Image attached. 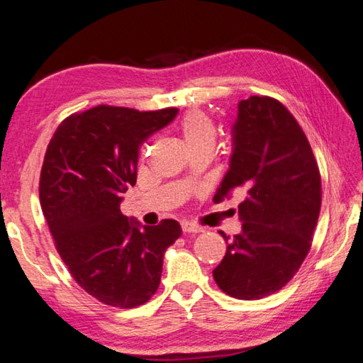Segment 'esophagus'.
I'll return each instance as SVG.
<instances>
[{"instance_id": "esophagus-1", "label": "esophagus", "mask_w": 363, "mask_h": 363, "mask_svg": "<svg viewBox=\"0 0 363 363\" xmlns=\"http://www.w3.org/2000/svg\"><path fill=\"white\" fill-rule=\"evenodd\" d=\"M182 231H184V233H194V234H196V233H201L203 230L200 228V226H196V225H194V223L184 222V223H182Z\"/></svg>"}]
</instances>
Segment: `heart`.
Listing matches in <instances>:
<instances>
[{
	"instance_id": "obj_1",
	"label": "heart",
	"mask_w": 363,
	"mask_h": 363,
	"mask_svg": "<svg viewBox=\"0 0 363 363\" xmlns=\"http://www.w3.org/2000/svg\"><path fill=\"white\" fill-rule=\"evenodd\" d=\"M179 133L186 141L190 152L212 151L217 138V127L214 119L203 110H190L179 121Z\"/></svg>"
}]
</instances>
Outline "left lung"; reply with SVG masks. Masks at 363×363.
<instances>
[{"label": "left lung", "mask_w": 363, "mask_h": 363, "mask_svg": "<svg viewBox=\"0 0 363 363\" xmlns=\"http://www.w3.org/2000/svg\"><path fill=\"white\" fill-rule=\"evenodd\" d=\"M230 169L214 195H244L242 231L226 240L214 269L218 288L240 301L281 289L308 255L321 209V174L302 127L281 102L252 96L239 102Z\"/></svg>", "instance_id": "8db88e82"}]
</instances>
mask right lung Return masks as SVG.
Here are the masks:
<instances>
[{"label":"right lung","instance_id":"obj_1","mask_svg":"<svg viewBox=\"0 0 363 363\" xmlns=\"http://www.w3.org/2000/svg\"><path fill=\"white\" fill-rule=\"evenodd\" d=\"M177 111L97 105L64 119L47 146L39 200L56 250L78 285L111 307L151 299L163 255L182 233L176 220L140 228L121 212L137 182L140 146Z\"/></svg>","mask_w":363,"mask_h":363}]
</instances>
